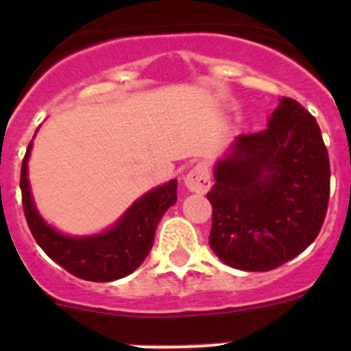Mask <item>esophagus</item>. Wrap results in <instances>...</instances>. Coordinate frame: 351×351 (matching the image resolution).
<instances>
[{"instance_id":"obj_1","label":"esophagus","mask_w":351,"mask_h":351,"mask_svg":"<svg viewBox=\"0 0 351 351\" xmlns=\"http://www.w3.org/2000/svg\"><path fill=\"white\" fill-rule=\"evenodd\" d=\"M186 188L190 191H195V193H206L210 188V173L207 170L206 165H197L186 173L184 178Z\"/></svg>"}]
</instances>
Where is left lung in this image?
<instances>
[{
    "instance_id": "left-lung-1",
    "label": "left lung",
    "mask_w": 351,
    "mask_h": 351,
    "mask_svg": "<svg viewBox=\"0 0 351 351\" xmlns=\"http://www.w3.org/2000/svg\"><path fill=\"white\" fill-rule=\"evenodd\" d=\"M214 179L209 244L226 265L272 271L320 234L330 163L320 126L299 101L283 96L267 128L239 135Z\"/></svg>"
}]
</instances>
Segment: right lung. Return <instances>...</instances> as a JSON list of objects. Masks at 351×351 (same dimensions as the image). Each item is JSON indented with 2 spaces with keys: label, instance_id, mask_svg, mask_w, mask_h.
<instances>
[{
  "label": "right lung",
  "instance_id": "right-lung-1",
  "mask_svg": "<svg viewBox=\"0 0 351 351\" xmlns=\"http://www.w3.org/2000/svg\"><path fill=\"white\" fill-rule=\"evenodd\" d=\"M31 144L21 169V191L27 226L38 246L64 271L80 280L107 283L132 274L153 247L161 216L178 200V179L138 198L110 230L88 237H70L43 221L31 198L27 181Z\"/></svg>",
  "mask_w": 351,
  "mask_h": 351
}]
</instances>
